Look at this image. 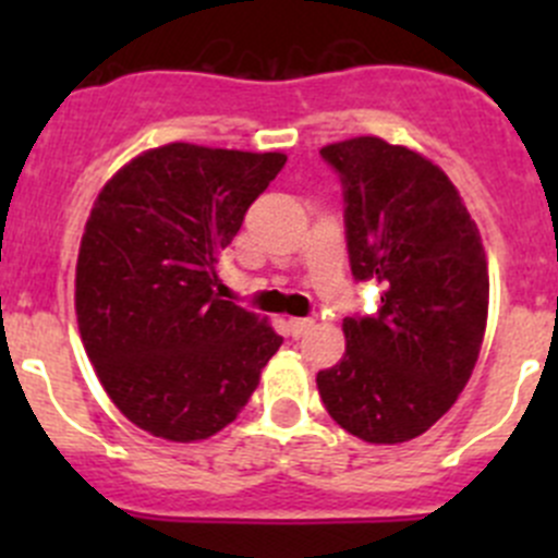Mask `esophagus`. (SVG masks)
<instances>
[{
	"label": "esophagus",
	"instance_id": "34e87169",
	"mask_svg": "<svg viewBox=\"0 0 558 558\" xmlns=\"http://www.w3.org/2000/svg\"><path fill=\"white\" fill-rule=\"evenodd\" d=\"M313 329V320L311 318H289V331L294 340H300L302 335H307V331Z\"/></svg>",
	"mask_w": 558,
	"mask_h": 558
}]
</instances>
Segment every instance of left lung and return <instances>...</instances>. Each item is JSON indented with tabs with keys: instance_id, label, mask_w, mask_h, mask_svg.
Returning <instances> with one entry per match:
<instances>
[{
	"instance_id": "1",
	"label": "left lung",
	"mask_w": 558,
	"mask_h": 558,
	"mask_svg": "<svg viewBox=\"0 0 558 558\" xmlns=\"http://www.w3.org/2000/svg\"><path fill=\"white\" fill-rule=\"evenodd\" d=\"M340 174L351 272L380 289L375 315L342 320L345 356L315 384L364 442H408L451 410L475 369L488 315L481 234L429 159L380 137L320 148Z\"/></svg>"
}]
</instances>
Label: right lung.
<instances>
[{"mask_svg":"<svg viewBox=\"0 0 558 558\" xmlns=\"http://www.w3.org/2000/svg\"><path fill=\"white\" fill-rule=\"evenodd\" d=\"M283 154L170 143L99 191L81 240L75 311L107 397L140 429L207 440L238 418L283 337L221 300L218 258Z\"/></svg>","mask_w":558,"mask_h":558,"instance_id":"right-lung-1","label":"right lung"}]
</instances>
